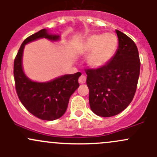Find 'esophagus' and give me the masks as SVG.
<instances>
[{
    "instance_id": "34e87169",
    "label": "esophagus",
    "mask_w": 157,
    "mask_h": 157,
    "mask_svg": "<svg viewBox=\"0 0 157 157\" xmlns=\"http://www.w3.org/2000/svg\"><path fill=\"white\" fill-rule=\"evenodd\" d=\"M86 76L81 75L80 77H79L78 81H79V83H84L85 82H86Z\"/></svg>"
}]
</instances>
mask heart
Masks as SVG:
<instances>
[{
	"label": "heart",
	"mask_w": 157,
	"mask_h": 157,
	"mask_svg": "<svg viewBox=\"0 0 157 157\" xmlns=\"http://www.w3.org/2000/svg\"><path fill=\"white\" fill-rule=\"evenodd\" d=\"M118 39L112 33L93 34L81 44L80 53L87 55V64L93 68H99L107 64L115 55Z\"/></svg>",
	"instance_id": "1"
}]
</instances>
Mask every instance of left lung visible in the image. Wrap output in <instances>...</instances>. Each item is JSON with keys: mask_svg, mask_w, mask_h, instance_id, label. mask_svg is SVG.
I'll list each match as a JSON object with an SVG mask.
<instances>
[{"mask_svg": "<svg viewBox=\"0 0 157 157\" xmlns=\"http://www.w3.org/2000/svg\"><path fill=\"white\" fill-rule=\"evenodd\" d=\"M115 33L118 47L112 59L103 67L86 71L90 109L101 117L114 116L127 108L135 94L140 75L135 43L119 30Z\"/></svg>", "mask_w": 157, "mask_h": 157, "instance_id": "obj_1", "label": "left lung"}]
</instances>
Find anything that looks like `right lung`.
<instances>
[{"label":"right lung","mask_w":157,"mask_h":157,"mask_svg":"<svg viewBox=\"0 0 157 157\" xmlns=\"http://www.w3.org/2000/svg\"><path fill=\"white\" fill-rule=\"evenodd\" d=\"M43 38L52 42L59 41L61 39L59 35L49 33L45 29L26 38L14 60V80L17 93L25 108L40 119L53 121L65 113L70 97L80 86L78 78L81 73L64 74L48 82L30 80L23 68L24 47L29 42Z\"/></svg>","instance_id":"add662e5"}]
</instances>
